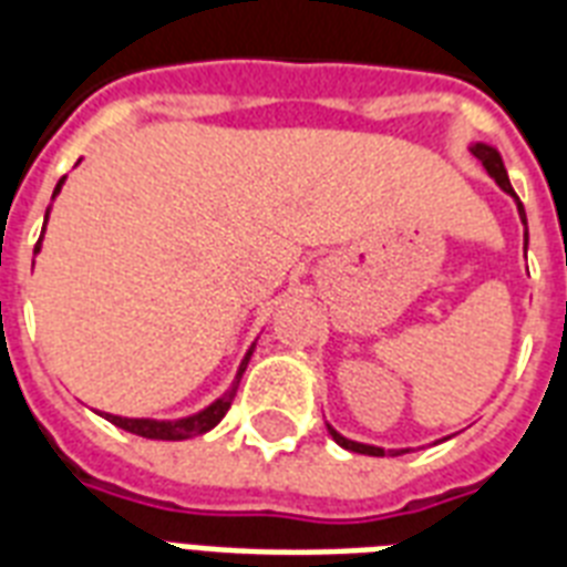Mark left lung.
Returning <instances> with one entry per match:
<instances>
[{
	"label": "left lung",
	"mask_w": 567,
	"mask_h": 567,
	"mask_svg": "<svg viewBox=\"0 0 567 567\" xmlns=\"http://www.w3.org/2000/svg\"><path fill=\"white\" fill-rule=\"evenodd\" d=\"M471 153H473V156H476V159L482 162V165H485V171H488L491 177L497 179V186L503 188V192H508V195L515 197V200H517V213H520V221L526 224L524 204H520V197L515 195V188H512V183H508L506 165H503V159H499V153L494 151V147H488V144H473V147H471ZM524 236H526L524 243H529V234H524ZM524 248H526V245H524ZM328 432H331V437H333V441L340 443V446H343V450L361 452V455H384V450H381V446H370V443H358V441H349V437H343V434L337 432V429H331V425H328ZM402 452H408V450H393V455H402Z\"/></svg>",
	"instance_id": "8db88e82"
}]
</instances>
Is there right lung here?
Here are the masks:
<instances>
[{
	"label": "right lung",
	"instance_id": "right-lung-1",
	"mask_svg": "<svg viewBox=\"0 0 567 567\" xmlns=\"http://www.w3.org/2000/svg\"><path fill=\"white\" fill-rule=\"evenodd\" d=\"M61 186H64V177L59 179V186H55L52 197L59 195ZM38 251H41V239H38V245H34V254ZM251 352H254V346L248 349V354H245V361L239 363V372H236L234 388L227 390L221 399H215L209 408L197 411V414L183 416V420H133V416L105 414V420H109V423H115L117 429H124V432L142 434V437H151V441H186V437H195V434L209 432V429H215V425L221 423V416L230 411V402H234L236 388H239V379H243L245 367H248V361H251Z\"/></svg>",
	"mask_w": 567,
	"mask_h": 567
}]
</instances>
